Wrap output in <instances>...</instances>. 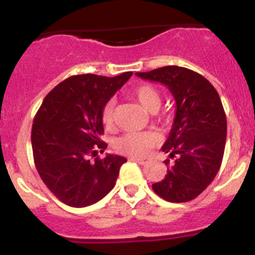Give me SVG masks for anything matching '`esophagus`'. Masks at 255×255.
Wrapping results in <instances>:
<instances>
[{
	"label": "esophagus",
	"instance_id": "esophagus-1",
	"mask_svg": "<svg viewBox=\"0 0 255 255\" xmlns=\"http://www.w3.org/2000/svg\"><path fill=\"white\" fill-rule=\"evenodd\" d=\"M129 160H132V161H135V163H138V164H145L146 163V160L145 159H142V158H134V156H133V158H130Z\"/></svg>",
	"mask_w": 255,
	"mask_h": 255
}]
</instances>
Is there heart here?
Masks as SVG:
<instances>
[{"label":"heart","mask_w":255,"mask_h":255,"mask_svg":"<svg viewBox=\"0 0 255 255\" xmlns=\"http://www.w3.org/2000/svg\"><path fill=\"white\" fill-rule=\"evenodd\" d=\"M133 97L139 102L140 106L148 112H155L161 102V96L158 90L148 84L139 85L132 91ZM113 109L115 101L110 100L105 104L101 112L102 125L111 129L113 127ZM158 143V137L151 132H129L118 138L115 143L116 150L121 154L130 156H145Z\"/></svg>","instance_id":"b5f03b06"}]
</instances>
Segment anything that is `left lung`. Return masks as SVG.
Masks as SVG:
<instances>
[{
    "instance_id": "8db88e82",
    "label": "left lung",
    "mask_w": 255,
    "mask_h": 255,
    "mask_svg": "<svg viewBox=\"0 0 255 255\" xmlns=\"http://www.w3.org/2000/svg\"><path fill=\"white\" fill-rule=\"evenodd\" d=\"M135 75L165 85L176 104L170 134L161 146L173 161H164L166 175L151 187L169 202L191 201L212 182L222 163L227 120L220 95L207 79L181 66Z\"/></svg>"
}]
</instances>
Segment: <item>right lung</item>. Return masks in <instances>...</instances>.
Masks as SVG:
<instances>
[{
    "label": "right lung",
    "instance_id": "obj_1",
    "mask_svg": "<svg viewBox=\"0 0 255 255\" xmlns=\"http://www.w3.org/2000/svg\"><path fill=\"white\" fill-rule=\"evenodd\" d=\"M133 75L115 78L84 74L64 80L45 96L32 127V149L40 179L65 205L86 207L104 199L116 185L127 159L107 154L101 112Z\"/></svg>",
    "mask_w": 255,
    "mask_h": 255
}]
</instances>
